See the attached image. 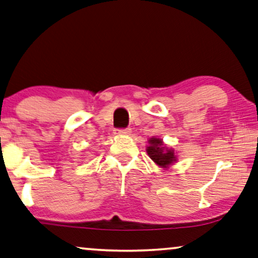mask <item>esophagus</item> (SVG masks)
<instances>
[{
    "label": "esophagus",
    "mask_w": 258,
    "mask_h": 258,
    "mask_svg": "<svg viewBox=\"0 0 258 258\" xmlns=\"http://www.w3.org/2000/svg\"><path fill=\"white\" fill-rule=\"evenodd\" d=\"M117 134H120V136H130L131 134V128H124V130H118Z\"/></svg>",
    "instance_id": "esophagus-1"
}]
</instances>
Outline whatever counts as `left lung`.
Masks as SVG:
<instances>
[{
	"label": "left lung",
	"mask_w": 258,
	"mask_h": 258,
	"mask_svg": "<svg viewBox=\"0 0 258 258\" xmlns=\"http://www.w3.org/2000/svg\"><path fill=\"white\" fill-rule=\"evenodd\" d=\"M146 152L153 162L162 169H169V167L178 161L174 149L164 144L162 139L156 137H152L151 139H148Z\"/></svg>",
	"instance_id": "obj_1"
}]
</instances>
